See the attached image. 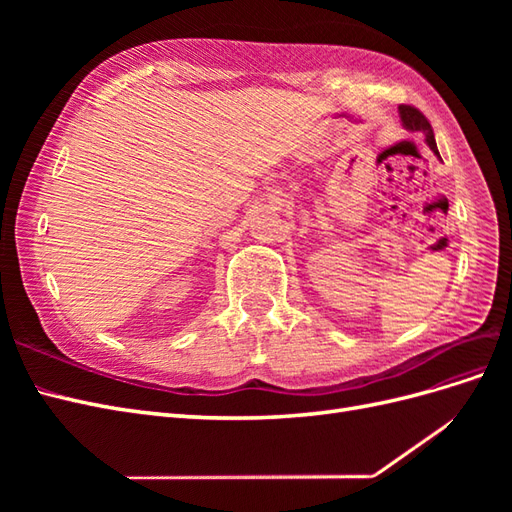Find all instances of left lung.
Here are the masks:
<instances>
[{"label":"left lung","instance_id":"left-lung-1","mask_svg":"<svg viewBox=\"0 0 512 512\" xmlns=\"http://www.w3.org/2000/svg\"><path fill=\"white\" fill-rule=\"evenodd\" d=\"M399 117H401V123H404V128L408 132H423L427 145L440 158L438 147H436V138H433V130H431V123L427 121V117L421 111H418V108L406 106V104L399 106Z\"/></svg>","mask_w":512,"mask_h":512}]
</instances>
